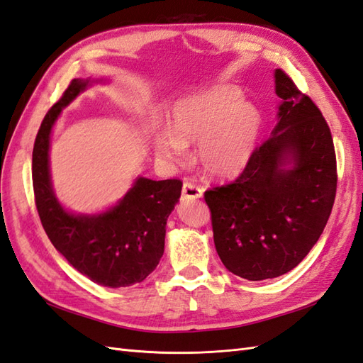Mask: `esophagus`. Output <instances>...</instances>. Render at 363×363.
Here are the masks:
<instances>
[{"instance_id": "1", "label": "esophagus", "mask_w": 363, "mask_h": 363, "mask_svg": "<svg viewBox=\"0 0 363 363\" xmlns=\"http://www.w3.org/2000/svg\"><path fill=\"white\" fill-rule=\"evenodd\" d=\"M203 189L199 185H194L193 182H184L182 185V198L185 199H198L202 196Z\"/></svg>"}]
</instances>
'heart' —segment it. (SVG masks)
<instances>
[{"instance_id": "1", "label": "heart", "mask_w": 363, "mask_h": 363, "mask_svg": "<svg viewBox=\"0 0 363 363\" xmlns=\"http://www.w3.org/2000/svg\"><path fill=\"white\" fill-rule=\"evenodd\" d=\"M261 132L253 104L240 101L233 86H215L179 101L172 111L170 130L157 133L155 147L162 160L182 162L187 144H198L202 169L215 178H233L252 157Z\"/></svg>"}]
</instances>
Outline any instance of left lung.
<instances>
[{
	"instance_id": "8db88e82",
	"label": "left lung",
	"mask_w": 363,
	"mask_h": 363,
	"mask_svg": "<svg viewBox=\"0 0 363 363\" xmlns=\"http://www.w3.org/2000/svg\"><path fill=\"white\" fill-rule=\"evenodd\" d=\"M274 78L282 104L272 136L255 148L233 182L203 193L222 264L248 281L282 276L310 253L337 189L327 121L282 69ZM286 163L290 169H283Z\"/></svg>"
}]
</instances>
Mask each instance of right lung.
Here are the masks:
<instances>
[{
  "label": "right lung",
  "instance_id": "1",
  "mask_svg": "<svg viewBox=\"0 0 363 363\" xmlns=\"http://www.w3.org/2000/svg\"><path fill=\"white\" fill-rule=\"evenodd\" d=\"M90 79H72L45 113L32 153L36 210L45 235L69 264L99 285L119 288L143 282L164 253L167 218L181 196L182 181L138 178L118 206L95 216H75L55 198L49 173L52 127Z\"/></svg>",
  "mask_w": 363,
  "mask_h": 363
}]
</instances>
